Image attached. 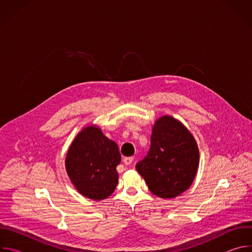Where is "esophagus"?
<instances>
[{
    "instance_id": "esophagus-1",
    "label": "esophagus",
    "mask_w": 252,
    "mask_h": 252,
    "mask_svg": "<svg viewBox=\"0 0 252 252\" xmlns=\"http://www.w3.org/2000/svg\"><path fill=\"white\" fill-rule=\"evenodd\" d=\"M133 160V158L132 157H129V158H124V163L126 164V165H129Z\"/></svg>"
}]
</instances>
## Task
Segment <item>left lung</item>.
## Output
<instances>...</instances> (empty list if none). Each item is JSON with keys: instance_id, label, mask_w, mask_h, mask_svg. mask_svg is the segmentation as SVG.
<instances>
[{"instance_id": "left-lung-1", "label": "left lung", "mask_w": 252, "mask_h": 252, "mask_svg": "<svg viewBox=\"0 0 252 252\" xmlns=\"http://www.w3.org/2000/svg\"><path fill=\"white\" fill-rule=\"evenodd\" d=\"M199 163L197 143L190 131L170 116L154 125L151 148L135 168L149 189L161 198H172L192 184Z\"/></svg>"}]
</instances>
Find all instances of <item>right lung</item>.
Returning <instances> with one entry per match:
<instances>
[{
  "mask_svg": "<svg viewBox=\"0 0 252 252\" xmlns=\"http://www.w3.org/2000/svg\"><path fill=\"white\" fill-rule=\"evenodd\" d=\"M121 160L117 143L107 138L96 126H89L69 146L65 170L82 195L101 200L109 197L117 188V166Z\"/></svg>",
  "mask_w": 252,
  "mask_h": 252,
  "instance_id": "obj_1",
  "label": "right lung"
}]
</instances>
